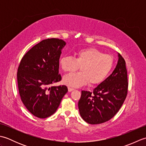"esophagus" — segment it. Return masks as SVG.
Wrapping results in <instances>:
<instances>
[{
	"label": "esophagus",
	"mask_w": 146,
	"mask_h": 146,
	"mask_svg": "<svg viewBox=\"0 0 146 146\" xmlns=\"http://www.w3.org/2000/svg\"><path fill=\"white\" fill-rule=\"evenodd\" d=\"M68 91H69V92H71V91H73V90L75 89V88H73V87H70V86H69V87H68Z\"/></svg>",
	"instance_id": "1"
}]
</instances>
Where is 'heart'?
<instances>
[{
    "mask_svg": "<svg viewBox=\"0 0 146 146\" xmlns=\"http://www.w3.org/2000/svg\"><path fill=\"white\" fill-rule=\"evenodd\" d=\"M60 65L65 72H73L81 66L82 71L65 75V84L76 87L87 84H100L106 78L113 66V58L96 48H85L78 51L75 58L63 56L60 60Z\"/></svg>",
    "mask_w": 146,
    "mask_h": 146,
    "instance_id": "1",
    "label": "heart"
}]
</instances>
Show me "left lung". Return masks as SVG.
I'll list each match as a JSON object with an SVG mask.
<instances>
[{"mask_svg": "<svg viewBox=\"0 0 146 146\" xmlns=\"http://www.w3.org/2000/svg\"><path fill=\"white\" fill-rule=\"evenodd\" d=\"M117 66L111 75L93 92L82 91L78 102L80 115L90 124H99L110 120L124 102L128 92L125 61L119 53Z\"/></svg>", "mask_w": 146, "mask_h": 146, "instance_id": "obj_1", "label": "left lung"}]
</instances>
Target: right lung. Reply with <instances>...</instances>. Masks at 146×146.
Listing matches in <instances>:
<instances>
[{
  "instance_id": "add662e5",
  "label": "right lung",
  "mask_w": 146,
  "mask_h": 146,
  "mask_svg": "<svg viewBox=\"0 0 146 146\" xmlns=\"http://www.w3.org/2000/svg\"><path fill=\"white\" fill-rule=\"evenodd\" d=\"M63 40H42L24 54L18 67L19 92L26 108L34 115L45 119L56 111L68 92L66 85L50 86L61 80L59 60Z\"/></svg>"
}]
</instances>
